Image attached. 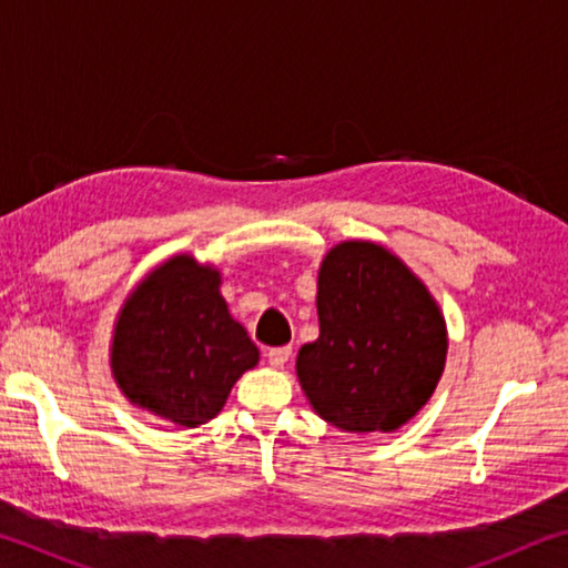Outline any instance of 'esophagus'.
I'll use <instances>...</instances> for the list:
<instances>
[{"label": "esophagus", "instance_id": "1", "mask_svg": "<svg viewBox=\"0 0 568 568\" xmlns=\"http://www.w3.org/2000/svg\"><path fill=\"white\" fill-rule=\"evenodd\" d=\"M265 355H267V363H271L273 368H283V365L291 361L293 348L291 345H281V348H271Z\"/></svg>", "mask_w": 568, "mask_h": 568}]
</instances>
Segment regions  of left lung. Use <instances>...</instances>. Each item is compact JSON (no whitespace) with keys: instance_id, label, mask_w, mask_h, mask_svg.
Wrapping results in <instances>:
<instances>
[{"instance_id":"left-lung-1","label":"left lung","mask_w":568,"mask_h":568,"mask_svg":"<svg viewBox=\"0 0 568 568\" xmlns=\"http://www.w3.org/2000/svg\"><path fill=\"white\" fill-rule=\"evenodd\" d=\"M318 323L295 368L323 420L351 434L396 430L426 406L446 365V321L386 247L348 240L325 255Z\"/></svg>"}]
</instances>
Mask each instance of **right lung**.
Listing matches in <instances>:
<instances>
[{
    "label": "right lung",
    "instance_id": "add662e5",
    "mask_svg": "<svg viewBox=\"0 0 568 568\" xmlns=\"http://www.w3.org/2000/svg\"><path fill=\"white\" fill-rule=\"evenodd\" d=\"M217 287V271L178 255L134 287L114 325L112 373L124 396L185 428L215 418L257 363Z\"/></svg>",
    "mask_w": 568,
    "mask_h": 568
}]
</instances>
